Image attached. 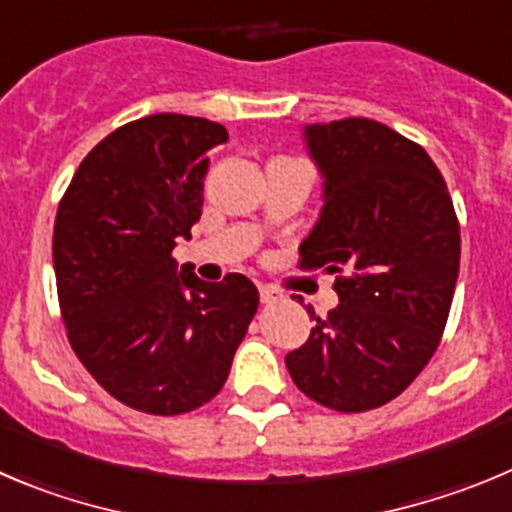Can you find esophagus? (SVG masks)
<instances>
[{
	"label": "esophagus",
	"instance_id": "34e87169",
	"mask_svg": "<svg viewBox=\"0 0 512 512\" xmlns=\"http://www.w3.org/2000/svg\"><path fill=\"white\" fill-rule=\"evenodd\" d=\"M260 301L262 303H278V301H283V293H280L278 288H273V285H260Z\"/></svg>",
	"mask_w": 512,
	"mask_h": 512
}]
</instances>
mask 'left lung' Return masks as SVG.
Segmentation results:
<instances>
[{
    "label": "left lung",
    "mask_w": 512,
    "mask_h": 512,
    "mask_svg": "<svg viewBox=\"0 0 512 512\" xmlns=\"http://www.w3.org/2000/svg\"><path fill=\"white\" fill-rule=\"evenodd\" d=\"M324 176V209L301 270L336 273L339 306L285 354L301 393L339 413L398 398L434 357L459 275V222L421 145L375 119L303 130Z\"/></svg>",
    "instance_id": "obj_1"
}]
</instances>
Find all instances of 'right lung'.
Instances as JSON below:
<instances>
[{"label":"right lung","mask_w":512,"mask_h":512,"mask_svg":"<svg viewBox=\"0 0 512 512\" xmlns=\"http://www.w3.org/2000/svg\"><path fill=\"white\" fill-rule=\"evenodd\" d=\"M222 124L150 114L124 124L78 165L53 229L68 342L101 388L153 416L209 403L257 311L245 275L204 283L173 257L204 206L206 150Z\"/></svg>","instance_id":"right-lung-1"}]
</instances>
